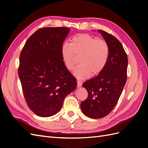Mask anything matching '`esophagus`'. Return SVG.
<instances>
[{"instance_id": "34e87169", "label": "esophagus", "mask_w": 148, "mask_h": 148, "mask_svg": "<svg viewBox=\"0 0 148 148\" xmlns=\"http://www.w3.org/2000/svg\"><path fill=\"white\" fill-rule=\"evenodd\" d=\"M82 86V82L80 81H77V88H80Z\"/></svg>"}]
</instances>
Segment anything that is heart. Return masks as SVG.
Returning <instances> with one entry per match:
<instances>
[{"label":"heart","instance_id":"1","mask_svg":"<svg viewBox=\"0 0 148 148\" xmlns=\"http://www.w3.org/2000/svg\"><path fill=\"white\" fill-rule=\"evenodd\" d=\"M64 66L73 71L79 57L80 65L75 71L79 79L98 75L103 71L110 56L109 46L105 40L97 39L88 34H79L73 37L69 45L64 44L61 50Z\"/></svg>","mask_w":148,"mask_h":148}]
</instances>
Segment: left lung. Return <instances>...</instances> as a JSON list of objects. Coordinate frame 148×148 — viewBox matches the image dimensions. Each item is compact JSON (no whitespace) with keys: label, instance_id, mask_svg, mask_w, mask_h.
<instances>
[{"label":"left lung","instance_id":"obj_1","mask_svg":"<svg viewBox=\"0 0 148 148\" xmlns=\"http://www.w3.org/2000/svg\"><path fill=\"white\" fill-rule=\"evenodd\" d=\"M110 49V56L105 69L97 76L84 82L82 86L88 92L81 102V109L92 119L108 115L117 103L127 81L128 58L122 43L110 33L98 30Z\"/></svg>","mask_w":148,"mask_h":148}]
</instances>
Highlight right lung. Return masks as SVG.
<instances>
[{
    "instance_id": "add662e5",
    "label": "right lung",
    "mask_w": 148,
    "mask_h": 148,
    "mask_svg": "<svg viewBox=\"0 0 148 148\" xmlns=\"http://www.w3.org/2000/svg\"><path fill=\"white\" fill-rule=\"evenodd\" d=\"M69 32L67 27H42L27 39L21 52L18 75L24 97L39 116L57 113L64 98L77 86L61 54Z\"/></svg>"
}]
</instances>
